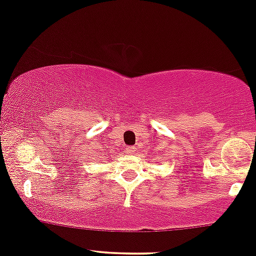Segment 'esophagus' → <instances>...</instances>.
I'll list each match as a JSON object with an SVG mask.
<instances>
[{
	"mask_svg": "<svg viewBox=\"0 0 256 256\" xmlns=\"http://www.w3.org/2000/svg\"><path fill=\"white\" fill-rule=\"evenodd\" d=\"M134 152H136V147H134V146H128V147H126V153L134 154Z\"/></svg>",
	"mask_w": 256,
	"mask_h": 256,
	"instance_id": "esophagus-1",
	"label": "esophagus"
}]
</instances>
